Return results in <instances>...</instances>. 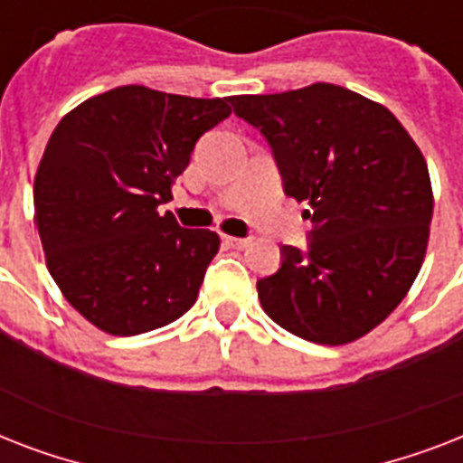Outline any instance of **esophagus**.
<instances>
[{
    "label": "esophagus",
    "instance_id": "obj_1",
    "mask_svg": "<svg viewBox=\"0 0 463 463\" xmlns=\"http://www.w3.org/2000/svg\"><path fill=\"white\" fill-rule=\"evenodd\" d=\"M223 242L228 247H232V250H245L252 240L250 238H232V235H223Z\"/></svg>",
    "mask_w": 463,
    "mask_h": 463
}]
</instances>
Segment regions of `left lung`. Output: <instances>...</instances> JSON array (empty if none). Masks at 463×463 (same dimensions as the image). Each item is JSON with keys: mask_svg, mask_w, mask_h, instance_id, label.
Instances as JSON below:
<instances>
[{"mask_svg": "<svg viewBox=\"0 0 463 463\" xmlns=\"http://www.w3.org/2000/svg\"><path fill=\"white\" fill-rule=\"evenodd\" d=\"M231 105L267 139L283 192L312 223L307 250L283 245L279 271L257 281L261 307L312 344L365 336L423 264L432 187L420 148L384 105L334 83Z\"/></svg>", "mask_w": 463, "mask_h": 463, "instance_id": "obj_1", "label": "left lung"}]
</instances>
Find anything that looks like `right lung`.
Here are the masks:
<instances>
[{
	"instance_id": "right-lung-1",
	"label": "right lung",
	"mask_w": 463,
	"mask_h": 463,
	"mask_svg": "<svg viewBox=\"0 0 463 463\" xmlns=\"http://www.w3.org/2000/svg\"><path fill=\"white\" fill-rule=\"evenodd\" d=\"M228 115V98L119 86L52 132L33 187L35 223L54 283L98 329L134 336L196 303L221 240L158 206L202 134Z\"/></svg>"
}]
</instances>
